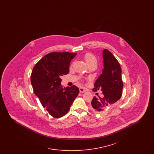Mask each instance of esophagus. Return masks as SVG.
<instances>
[{
    "instance_id": "1",
    "label": "esophagus",
    "mask_w": 154,
    "mask_h": 154,
    "mask_svg": "<svg viewBox=\"0 0 154 154\" xmlns=\"http://www.w3.org/2000/svg\"><path fill=\"white\" fill-rule=\"evenodd\" d=\"M79 90H80V93H84V92H85L87 91V89L84 88H83V87L80 88Z\"/></svg>"
}]
</instances>
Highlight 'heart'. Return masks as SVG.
<instances>
[{
	"mask_svg": "<svg viewBox=\"0 0 154 154\" xmlns=\"http://www.w3.org/2000/svg\"><path fill=\"white\" fill-rule=\"evenodd\" d=\"M84 59L85 60V61L87 62V64H89L92 62H96V59L95 56L91 54V53H86L85 55H84Z\"/></svg>",
	"mask_w": 154,
	"mask_h": 154,
	"instance_id": "1",
	"label": "heart"
}]
</instances>
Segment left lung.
<instances>
[{"label":"left lung","instance_id":"8db88e82","mask_svg":"<svg viewBox=\"0 0 154 154\" xmlns=\"http://www.w3.org/2000/svg\"><path fill=\"white\" fill-rule=\"evenodd\" d=\"M103 58L102 73L96 81L93 89L94 91L100 90L103 96L99 98L94 97L91 102L92 109L97 113L117 102L121 97L123 88L121 67L117 59L106 49L103 51Z\"/></svg>","mask_w":154,"mask_h":154}]
</instances>
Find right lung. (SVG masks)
<instances>
[{"label": "right lung", "mask_w": 154, "mask_h": 154, "mask_svg": "<svg viewBox=\"0 0 154 154\" xmlns=\"http://www.w3.org/2000/svg\"><path fill=\"white\" fill-rule=\"evenodd\" d=\"M77 53L51 52L33 67L31 83L43 107L54 118L62 117L70 110L79 89L75 85L63 88L60 77L69 73L72 59Z\"/></svg>", "instance_id": "right-lung-1"}]
</instances>
